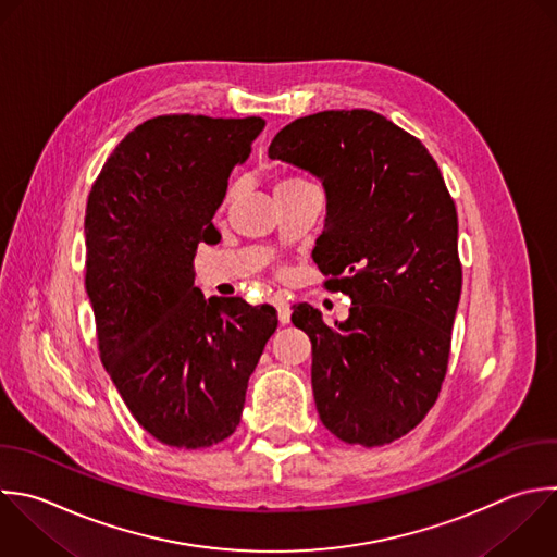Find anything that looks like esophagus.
Listing matches in <instances>:
<instances>
[{"instance_id": "34e87169", "label": "esophagus", "mask_w": 557, "mask_h": 557, "mask_svg": "<svg viewBox=\"0 0 557 557\" xmlns=\"http://www.w3.org/2000/svg\"><path fill=\"white\" fill-rule=\"evenodd\" d=\"M272 305H274L276 311H278V322H281V324H289V318H292L289 302H287L283 296H274V298H272Z\"/></svg>"}]
</instances>
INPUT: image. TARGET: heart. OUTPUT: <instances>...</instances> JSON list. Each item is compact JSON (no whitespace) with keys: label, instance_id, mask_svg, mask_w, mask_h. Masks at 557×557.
I'll return each mask as SVG.
<instances>
[{"label":"heart","instance_id":"heart-1","mask_svg":"<svg viewBox=\"0 0 557 557\" xmlns=\"http://www.w3.org/2000/svg\"><path fill=\"white\" fill-rule=\"evenodd\" d=\"M300 183H305V181H300V178H292V176H283V178H278V183H276L274 191H281V189H289V187H296V185H300ZM235 194H237V187L233 185V187L228 189V194H226V202H231V200L235 198Z\"/></svg>","mask_w":557,"mask_h":557}]
</instances>
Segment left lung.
I'll list each match as a JSON object with an SVG mask.
<instances>
[{"label":"left lung","instance_id":"left-lung-1","mask_svg":"<svg viewBox=\"0 0 557 557\" xmlns=\"http://www.w3.org/2000/svg\"><path fill=\"white\" fill-rule=\"evenodd\" d=\"M268 154L322 181L313 261L352 300L335 329L311 305L292 313L311 339L320 420L348 444H389L429 413L446 374L461 294L455 202L429 150L374 111L300 117Z\"/></svg>","mask_w":557,"mask_h":557}]
</instances>
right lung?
Segmentation results:
<instances>
[{
  "instance_id": "1",
  "label": "right lung",
  "mask_w": 557,
  "mask_h": 557,
  "mask_svg": "<svg viewBox=\"0 0 557 557\" xmlns=\"http://www.w3.org/2000/svg\"><path fill=\"white\" fill-rule=\"evenodd\" d=\"M261 117L161 115L128 133L96 178L85 215V287L100 359L135 420L159 442L207 448L242 420L248 379L276 331L270 305L209 298L198 244Z\"/></svg>"
}]
</instances>
